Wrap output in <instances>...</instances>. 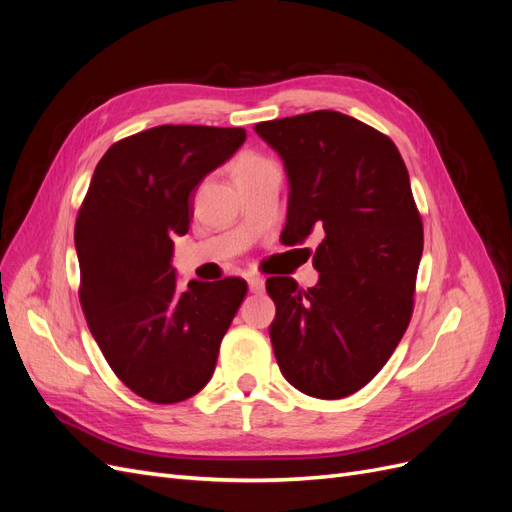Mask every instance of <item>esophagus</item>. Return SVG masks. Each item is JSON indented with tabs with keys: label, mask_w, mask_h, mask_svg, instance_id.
Masks as SVG:
<instances>
[{
	"label": "esophagus",
	"mask_w": 512,
	"mask_h": 512,
	"mask_svg": "<svg viewBox=\"0 0 512 512\" xmlns=\"http://www.w3.org/2000/svg\"><path fill=\"white\" fill-rule=\"evenodd\" d=\"M247 286H250L252 292H260L262 288H265V280H262L260 275H250L247 277Z\"/></svg>",
	"instance_id": "esophagus-1"
}]
</instances>
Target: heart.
<instances>
[{
	"instance_id": "1",
	"label": "heart",
	"mask_w": 512,
	"mask_h": 512,
	"mask_svg": "<svg viewBox=\"0 0 512 512\" xmlns=\"http://www.w3.org/2000/svg\"><path fill=\"white\" fill-rule=\"evenodd\" d=\"M267 160H262V158H258V156H243L239 162H237V166H235V175H241V173H247V170H252V168H256V166H260V164H265Z\"/></svg>"
}]
</instances>
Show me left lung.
I'll list each match as a JSON object with an SVG mask.
<instances>
[{
	"label": "left lung",
	"mask_w": 512,
	"mask_h": 512,
	"mask_svg": "<svg viewBox=\"0 0 512 512\" xmlns=\"http://www.w3.org/2000/svg\"><path fill=\"white\" fill-rule=\"evenodd\" d=\"M256 134L288 177L286 245L322 237L318 284L269 277L277 365L305 395L342 399L374 378L404 337L423 222L408 168L389 136L337 111L262 121Z\"/></svg>",
	"instance_id": "1"
}]
</instances>
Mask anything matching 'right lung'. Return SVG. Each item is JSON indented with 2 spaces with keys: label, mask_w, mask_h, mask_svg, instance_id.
<instances>
[{
  "label": "right lung",
  "mask_w": 512,
  "mask_h": 512,
  "mask_svg": "<svg viewBox=\"0 0 512 512\" xmlns=\"http://www.w3.org/2000/svg\"><path fill=\"white\" fill-rule=\"evenodd\" d=\"M243 128L158 126L108 149L74 226L81 305L117 378L153 404L211 380L222 337L247 292L241 277L177 284L173 239L192 192L245 143Z\"/></svg>",
  "instance_id": "right-lung-1"
}]
</instances>
